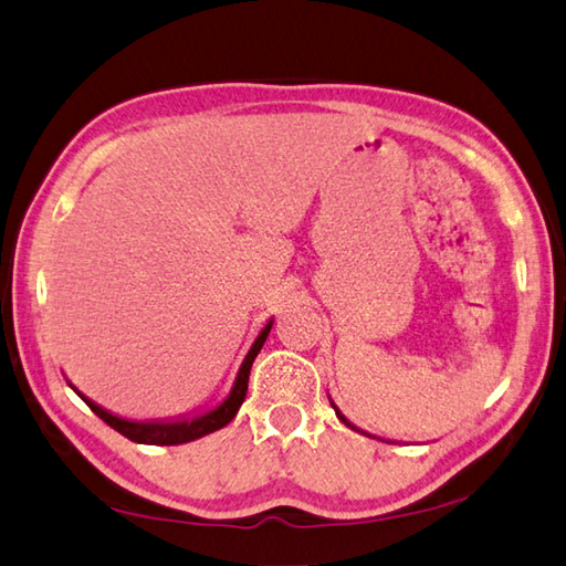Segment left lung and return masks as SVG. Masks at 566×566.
I'll use <instances>...</instances> for the list:
<instances>
[{
    "instance_id": "obj_1",
    "label": "left lung",
    "mask_w": 566,
    "mask_h": 566,
    "mask_svg": "<svg viewBox=\"0 0 566 566\" xmlns=\"http://www.w3.org/2000/svg\"><path fill=\"white\" fill-rule=\"evenodd\" d=\"M328 400H331V397H328ZM331 407H334V409H336V417H338V419H340V422H343V424H346V427H350V429H356V431H360V429H358V427H356V424H350V422H348V419H346V417H343V415H340V409H338V407H336V405H334V400H331ZM363 434H365V431H363ZM368 437H370V434H368Z\"/></svg>"
}]
</instances>
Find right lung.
<instances>
[{
	"instance_id": "add662e5",
	"label": "right lung",
	"mask_w": 566,
	"mask_h": 566,
	"mask_svg": "<svg viewBox=\"0 0 566 566\" xmlns=\"http://www.w3.org/2000/svg\"><path fill=\"white\" fill-rule=\"evenodd\" d=\"M274 318H270L268 324L262 326V331L258 334V338L252 340L250 350L245 353V358H242L238 375H235V382H232L230 392L220 400L218 405L203 409V412H193V415H181V417H169V419H127V417H119L115 412H109V409L99 407L97 402H93L91 397H85L81 390L73 382H69L73 390L77 392V397L93 409V412L107 422L113 429H117L122 437H127L129 441H137V444H151V447H176V444H186V441H193V439H201L210 431H218L223 429L228 422H232L238 415L240 405L245 402V395H248V380H250V368L254 358H258L260 348L264 346V340H268L270 331H272Z\"/></svg>"
}]
</instances>
